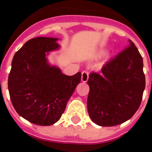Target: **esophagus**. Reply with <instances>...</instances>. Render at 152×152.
<instances>
[{
    "label": "esophagus",
    "instance_id": "esophagus-1",
    "mask_svg": "<svg viewBox=\"0 0 152 152\" xmlns=\"http://www.w3.org/2000/svg\"><path fill=\"white\" fill-rule=\"evenodd\" d=\"M89 78V73H88V71L87 70H84V71L82 72V75H81V80L83 82H87Z\"/></svg>",
    "mask_w": 152,
    "mask_h": 152
}]
</instances>
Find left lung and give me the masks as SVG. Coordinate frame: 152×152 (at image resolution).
I'll return each instance as SVG.
<instances>
[{
  "mask_svg": "<svg viewBox=\"0 0 152 152\" xmlns=\"http://www.w3.org/2000/svg\"><path fill=\"white\" fill-rule=\"evenodd\" d=\"M143 65L141 55L129 41L101 71L90 73L87 105L92 121L101 126H114L134 115L145 88Z\"/></svg>",
  "mask_w": 152,
  "mask_h": 152,
  "instance_id": "8db88e82",
  "label": "left lung"
}]
</instances>
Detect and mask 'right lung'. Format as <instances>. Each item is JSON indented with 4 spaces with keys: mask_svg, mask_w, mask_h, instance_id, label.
Masks as SVG:
<instances>
[{
    "mask_svg": "<svg viewBox=\"0 0 152 152\" xmlns=\"http://www.w3.org/2000/svg\"><path fill=\"white\" fill-rule=\"evenodd\" d=\"M57 40L38 37L27 41L14 55L8 75L13 107L38 125H51L59 120L80 82V72L66 76L47 63L46 53L59 48Z\"/></svg>",
    "mask_w": 152,
    "mask_h": 152,
    "instance_id": "add662e5",
    "label": "right lung"
}]
</instances>
